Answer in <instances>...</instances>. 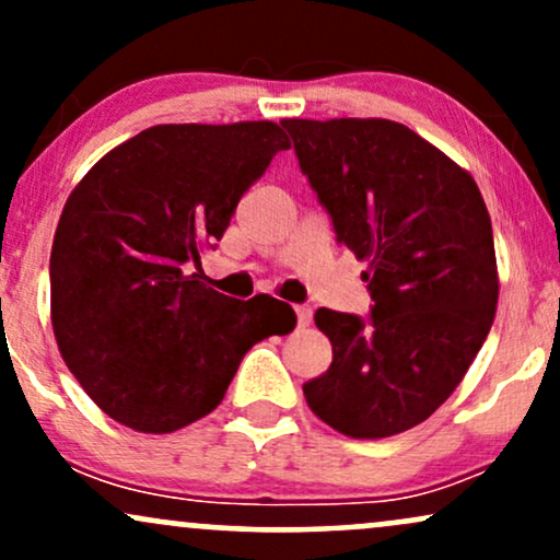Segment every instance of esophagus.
<instances>
[{"instance_id":"obj_1","label":"esophagus","mask_w":560,"mask_h":560,"mask_svg":"<svg viewBox=\"0 0 560 560\" xmlns=\"http://www.w3.org/2000/svg\"><path fill=\"white\" fill-rule=\"evenodd\" d=\"M294 313H298V326H307L311 324V318H313V311L307 305H298L294 307Z\"/></svg>"}]
</instances>
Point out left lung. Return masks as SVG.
Returning a JSON list of instances; mask_svg holds the SVG:
<instances>
[{"mask_svg":"<svg viewBox=\"0 0 560 560\" xmlns=\"http://www.w3.org/2000/svg\"><path fill=\"white\" fill-rule=\"evenodd\" d=\"M339 244L369 260L365 318L316 311L326 374L302 384L320 421L355 440L400 434L453 395L498 305L492 223L479 186L408 126L281 120Z\"/></svg>","mask_w":560,"mask_h":560,"instance_id":"obj_1","label":"left lung"}]
</instances>
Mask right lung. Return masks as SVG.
<instances>
[{
    "label": "right lung",
    "mask_w": 560,
    "mask_h": 560,
    "mask_svg": "<svg viewBox=\"0 0 560 560\" xmlns=\"http://www.w3.org/2000/svg\"><path fill=\"white\" fill-rule=\"evenodd\" d=\"M281 150L271 120L152 126L68 197L49 258L55 339L110 419L147 434L189 427L218 408L249 347L294 329L287 302L226 298L199 262Z\"/></svg>",
    "instance_id": "right-lung-1"
}]
</instances>
